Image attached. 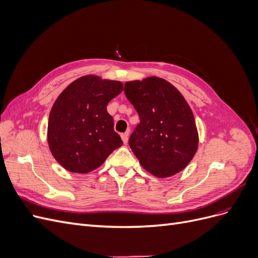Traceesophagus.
I'll return each instance as SVG.
<instances>
[{"mask_svg": "<svg viewBox=\"0 0 258 258\" xmlns=\"http://www.w3.org/2000/svg\"><path fill=\"white\" fill-rule=\"evenodd\" d=\"M121 139H122V142L126 144L128 142V137H129V131H126L124 134H121Z\"/></svg>", "mask_w": 258, "mask_h": 258, "instance_id": "obj_1", "label": "esophagus"}]
</instances>
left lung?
I'll return each instance as SVG.
<instances>
[{"instance_id":"obj_1","label":"left lung","mask_w":258,"mask_h":258,"mask_svg":"<svg viewBox=\"0 0 258 258\" xmlns=\"http://www.w3.org/2000/svg\"><path fill=\"white\" fill-rule=\"evenodd\" d=\"M124 95L140 117L129 146L142 167L158 177L182 171L198 147L196 122L184 97L159 77L126 83Z\"/></svg>"}]
</instances>
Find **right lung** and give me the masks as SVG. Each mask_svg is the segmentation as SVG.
<instances>
[{
	"label": "right lung",
	"instance_id": "1",
	"mask_svg": "<svg viewBox=\"0 0 258 258\" xmlns=\"http://www.w3.org/2000/svg\"><path fill=\"white\" fill-rule=\"evenodd\" d=\"M122 88L120 82L87 75L61 92L49 114L48 144L62 167L71 172H90L122 145L106 111Z\"/></svg>",
	"mask_w": 258,
	"mask_h": 258
}]
</instances>
